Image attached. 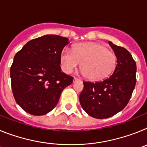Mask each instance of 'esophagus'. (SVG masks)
Returning <instances> with one entry per match:
<instances>
[{
    "label": "esophagus",
    "mask_w": 147,
    "mask_h": 147,
    "mask_svg": "<svg viewBox=\"0 0 147 147\" xmlns=\"http://www.w3.org/2000/svg\"><path fill=\"white\" fill-rule=\"evenodd\" d=\"M78 81H80V79H79V78H76V77L74 78V82H78Z\"/></svg>",
    "instance_id": "34e87169"
}]
</instances>
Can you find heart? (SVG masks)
<instances>
[{
	"instance_id": "1",
	"label": "heart",
	"mask_w": 147,
	"mask_h": 147,
	"mask_svg": "<svg viewBox=\"0 0 147 147\" xmlns=\"http://www.w3.org/2000/svg\"><path fill=\"white\" fill-rule=\"evenodd\" d=\"M116 62V56L113 51L96 42L76 44L72 51L65 49L60 54L61 67L65 72L71 74L82 62V74L95 81L110 76Z\"/></svg>"
}]
</instances>
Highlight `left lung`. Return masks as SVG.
Wrapping results in <instances>:
<instances>
[{"mask_svg":"<svg viewBox=\"0 0 147 147\" xmlns=\"http://www.w3.org/2000/svg\"><path fill=\"white\" fill-rule=\"evenodd\" d=\"M117 65L110 77L103 81L83 82L80 102L83 110L95 119L115 115L127 106L136 84V63L126 49L109 42Z\"/></svg>","mask_w":147,"mask_h":147,"instance_id":"8db88e82","label":"left lung"}]
</instances>
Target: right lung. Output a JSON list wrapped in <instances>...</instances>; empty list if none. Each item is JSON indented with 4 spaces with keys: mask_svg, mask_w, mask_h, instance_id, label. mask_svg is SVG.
<instances>
[{
    "mask_svg": "<svg viewBox=\"0 0 147 147\" xmlns=\"http://www.w3.org/2000/svg\"><path fill=\"white\" fill-rule=\"evenodd\" d=\"M68 39L47 34L27 42L15 54L10 68L14 98L33 115L48 113L55 107L62 91L74 77L61 71L60 54Z\"/></svg>",
    "mask_w": 147,
    "mask_h": 147,
    "instance_id": "obj_1",
    "label": "right lung"
}]
</instances>
